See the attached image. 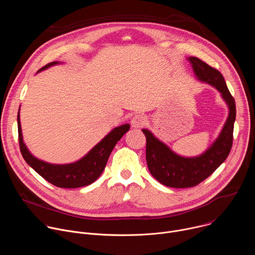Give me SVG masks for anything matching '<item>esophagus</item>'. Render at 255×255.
<instances>
[{"mask_svg": "<svg viewBox=\"0 0 255 255\" xmlns=\"http://www.w3.org/2000/svg\"><path fill=\"white\" fill-rule=\"evenodd\" d=\"M145 124V117L141 114H137V115H134L131 119V126L133 128H141L143 127Z\"/></svg>", "mask_w": 255, "mask_h": 255, "instance_id": "1", "label": "esophagus"}]
</instances>
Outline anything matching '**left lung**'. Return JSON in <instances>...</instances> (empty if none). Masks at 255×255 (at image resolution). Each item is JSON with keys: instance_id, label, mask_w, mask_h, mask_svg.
<instances>
[{"instance_id": "8db88e82", "label": "left lung", "mask_w": 255, "mask_h": 255, "mask_svg": "<svg viewBox=\"0 0 255 255\" xmlns=\"http://www.w3.org/2000/svg\"><path fill=\"white\" fill-rule=\"evenodd\" d=\"M188 59L196 78L220 92L229 108V115L218 138L204 153L195 157H185L174 153L149 130L142 129L146 137V161L150 173L160 184L177 189L199 185L226 160L232 147L236 118L235 101L221 72L198 57L192 56Z\"/></svg>"}]
</instances>
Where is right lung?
<instances>
[{
	"mask_svg": "<svg viewBox=\"0 0 255 255\" xmlns=\"http://www.w3.org/2000/svg\"><path fill=\"white\" fill-rule=\"evenodd\" d=\"M60 62L53 61L41 67L39 71L44 70L52 65ZM18 121V134L20 150L25 161L40 174L48 183L64 189H76L93 184L94 181L102 174L107 164L108 158L110 156L117 142L129 130L130 125L124 124L114 128L110 133L106 135L97 145L92 148L80 160L68 164H52L36 158L28 150L23 141L22 129L20 123V109L17 116Z\"/></svg>",
	"mask_w": 255,
	"mask_h": 255,
	"instance_id": "obj_1",
	"label": "right lung"
}]
</instances>
